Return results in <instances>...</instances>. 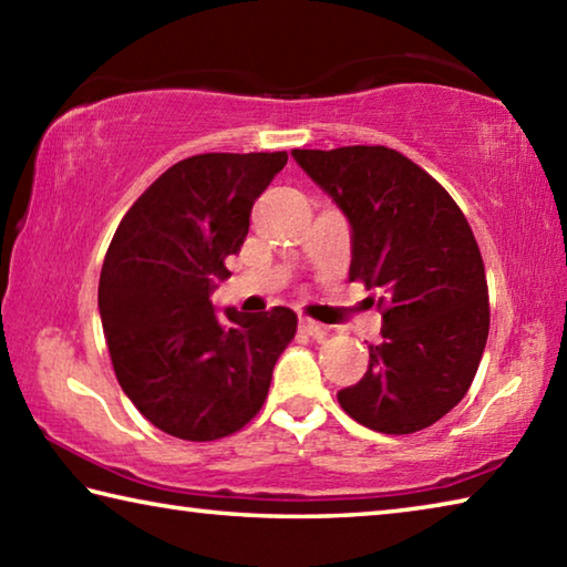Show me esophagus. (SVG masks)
<instances>
[{"mask_svg":"<svg viewBox=\"0 0 567 567\" xmlns=\"http://www.w3.org/2000/svg\"><path fill=\"white\" fill-rule=\"evenodd\" d=\"M300 330L305 334H310V338H315V340L328 338V328H324V324H320V322L310 320V318H300Z\"/></svg>","mask_w":567,"mask_h":567,"instance_id":"esophagus-1","label":"esophagus"}]
</instances>
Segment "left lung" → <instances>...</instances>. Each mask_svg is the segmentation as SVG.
<instances>
[{"mask_svg": "<svg viewBox=\"0 0 567 567\" xmlns=\"http://www.w3.org/2000/svg\"><path fill=\"white\" fill-rule=\"evenodd\" d=\"M352 229L350 280L378 290L382 342L342 410L385 435L447 415L473 385L491 305L485 265L463 209L437 179L390 147L292 150Z\"/></svg>", "mask_w": 567, "mask_h": 567, "instance_id": "obj_1", "label": "left lung"}]
</instances>
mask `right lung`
Wrapping results in <instances>:
<instances>
[{"label": "right lung", "instance_id": "add662e5", "mask_svg": "<svg viewBox=\"0 0 567 567\" xmlns=\"http://www.w3.org/2000/svg\"><path fill=\"white\" fill-rule=\"evenodd\" d=\"M287 152H207L172 165L114 233L100 318L124 395L162 433L209 443L243 430L270 390L297 315L215 312L209 295Z\"/></svg>", "mask_w": 567, "mask_h": 567}]
</instances>
